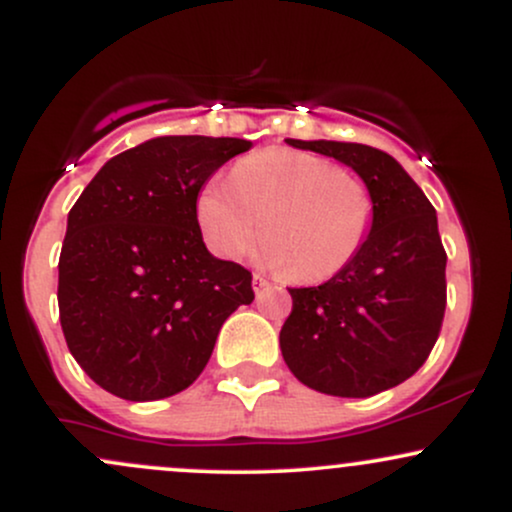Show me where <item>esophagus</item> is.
<instances>
[{"mask_svg": "<svg viewBox=\"0 0 512 512\" xmlns=\"http://www.w3.org/2000/svg\"><path fill=\"white\" fill-rule=\"evenodd\" d=\"M269 286H272V284H269L267 276H262V274H255V276H252V289H255L257 296H262V293L267 291Z\"/></svg>", "mask_w": 512, "mask_h": 512, "instance_id": "34e87169", "label": "esophagus"}]
</instances>
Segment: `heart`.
Wrapping results in <instances>:
<instances>
[{
  "label": "heart",
  "mask_w": 512,
  "mask_h": 512,
  "mask_svg": "<svg viewBox=\"0 0 512 512\" xmlns=\"http://www.w3.org/2000/svg\"><path fill=\"white\" fill-rule=\"evenodd\" d=\"M195 216L209 248L228 260L260 236L264 216L262 260L291 267L303 281H325L363 250L375 204L351 170L305 151L269 149L238 161L231 182H204Z\"/></svg>",
  "instance_id": "b5f03b06"
}]
</instances>
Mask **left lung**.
<instances>
[{"label":"left lung","instance_id":"1","mask_svg":"<svg viewBox=\"0 0 512 512\" xmlns=\"http://www.w3.org/2000/svg\"><path fill=\"white\" fill-rule=\"evenodd\" d=\"M286 144L354 168L373 195L375 216L344 272L320 286L289 289L293 308L279 334L281 354L317 392L378 395L424 366L443 325L448 255L436 209L385 151L325 139Z\"/></svg>","mask_w":512,"mask_h":512}]
</instances>
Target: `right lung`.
Returning <instances> with one entry per match:
<instances>
[{"instance_id": "obj_1", "label": "right lung", "mask_w": 512, "mask_h": 512, "mask_svg": "<svg viewBox=\"0 0 512 512\" xmlns=\"http://www.w3.org/2000/svg\"><path fill=\"white\" fill-rule=\"evenodd\" d=\"M252 149L236 137H156L110 158L69 211L60 322L88 378L129 402L199 378L226 317L255 298L252 274L214 257L197 192Z\"/></svg>"}]
</instances>
